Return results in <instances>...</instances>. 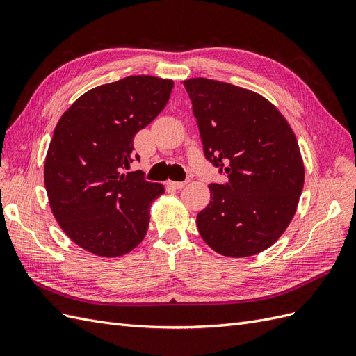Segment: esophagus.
Here are the masks:
<instances>
[{
  "label": "esophagus",
  "mask_w": 356,
  "mask_h": 356,
  "mask_svg": "<svg viewBox=\"0 0 356 356\" xmlns=\"http://www.w3.org/2000/svg\"><path fill=\"white\" fill-rule=\"evenodd\" d=\"M166 184H168L169 187H172V188L179 190V188H184V187L188 184V179H186V181H168Z\"/></svg>",
  "instance_id": "esophagus-1"
}]
</instances>
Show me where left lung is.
Segmentation results:
<instances>
[{"mask_svg": "<svg viewBox=\"0 0 356 356\" xmlns=\"http://www.w3.org/2000/svg\"><path fill=\"white\" fill-rule=\"evenodd\" d=\"M203 154L225 175L209 184L211 200L197 213L202 239L225 257L267 250L293 220L305 184L294 132L263 96L229 83L190 79Z\"/></svg>", "mask_w": 356, "mask_h": 356, "instance_id": "8db88e82", "label": "left lung"}]
</instances>
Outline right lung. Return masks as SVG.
<instances>
[{"label": "right lung", "mask_w": 356, "mask_h": 356, "mask_svg": "<svg viewBox=\"0 0 356 356\" xmlns=\"http://www.w3.org/2000/svg\"><path fill=\"white\" fill-rule=\"evenodd\" d=\"M174 81L131 75L98 86L63 113L49 145L44 184L68 238L99 257H120L144 239L149 204L165 188L144 172L134 138L165 108Z\"/></svg>", "instance_id": "1"}]
</instances>
